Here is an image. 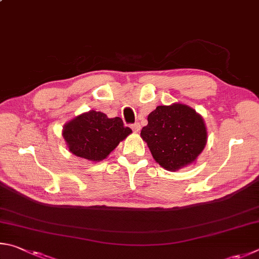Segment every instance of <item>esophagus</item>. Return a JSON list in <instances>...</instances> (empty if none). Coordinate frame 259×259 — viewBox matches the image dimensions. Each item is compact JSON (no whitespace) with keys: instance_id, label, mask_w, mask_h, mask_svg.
<instances>
[{"instance_id":"esophagus-1","label":"esophagus","mask_w":259,"mask_h":259,"mask_svg":"<svg viewBox=\"0 0 259 259\" xmlns=\"http://www.w3.org/2000/svg\"><path fill=\"white\" fill-rule=\"evenodd\" d=\"M131 127H132L134 133H139L140 130H141V125H140L139 122H135V124H133Z\"/></svg>"}]
</instances>
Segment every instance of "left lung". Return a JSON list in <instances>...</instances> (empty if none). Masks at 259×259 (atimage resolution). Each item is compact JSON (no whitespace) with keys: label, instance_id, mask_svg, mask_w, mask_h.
Returning <instances> with one entry per match:
<instances>
[{"label":"left lung","instance_id":"left-lung-1","mask_svg":"<svg viewBox=\"0 0 259 259\" xmlns=\"http://www.w3.org/2000/svg\"><path fill=\"white\" fill-rule=\"evenodd\" d=\"M152 157L167 170L182 168L197 159L207 142L205 122L185 104L158 106L141 131Z\"/></svg>","mask_w":259,"mask_h":259}]
</instances>
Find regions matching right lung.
Segmentation results:
<instances>
[{
  "label": "right lung",
  "instance_id": "1",
  "mask_svg": "<svg viewBox=\"0 0 259 259\" xmlns=\"http://www.w3.org/2000/svg\"><path fill=\"white\" fill-rule=\"evenodd\" d=\"M132 133L121 118H108L103 112L91 110L67 122L62 135L75 156L100 161Z\"/></svg>",
  "mask_w": 259,
  "mask_h": 259
}]
</instances>
